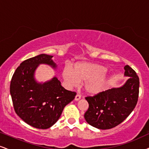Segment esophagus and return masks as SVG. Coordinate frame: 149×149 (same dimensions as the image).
<instances>
[{
    "instance_id": "obj_1",
    "label": "esophagus",
    "mask_w": 149,
    "mask_h": 149,
    "mask_svg": "<svg viewBox=\"0 0 149 149\" xmlns=\"http://www.w3.org/2000/svg\"><path fill=\"white\" fill-rule=\"evenodd\" d=\"M81 99V95H77L76 96H75V98H74V100L75 101H79Z\"/></svg>"
}]
</instances>
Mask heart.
Wrapping results in <instances>:
<instances>
[{
  "label": "heart",
  "mask_w": 149,
  "mask_h": 149,
  "mask_svg": "<svg viewBox=\"0 0 149 149\" xmlns=\"http://www.w3.org/2000/svg\"><path fill=\"white\" fill-rule=\"evenodd\" d=\"M105 66L96 63H77L72 68V70L65 68L63 77L70 86H77L79 82H83L86 93L96 95L105 91L106 85L111 80V76L106 74Z\"/></svg>",
  "instance_id": "b5f03b06"
}]
</instances>
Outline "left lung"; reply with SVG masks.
<instances>
[{"mask_svg":"<svg viewBox=\"0 0 149 149\" xmlns=\"http://www.w3.org/2000/svg\"><path fill=\"white\" fill-rule=\"evenodd\" d=\"M124 70V76L128 79L121 87L86 97L89 108L84 118L90 125L101 130L110 129L121 124L133 111L138 100L139 79L129 65H126Z\"/></svg>","mask_w":149,"mask_h":149,"instance_id":"obj_1","label":"left lung"}]
</instances>
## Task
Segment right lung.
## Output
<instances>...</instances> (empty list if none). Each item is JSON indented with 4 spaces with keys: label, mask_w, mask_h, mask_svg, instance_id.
<instances>
[{
    "label": "right lung",
    "mask_w": 149,
    "mask_h": 149,
    "mask_svg": "<svg viewBox=\"0 0 149 149\" xmlns=\"http://www.w3.org/2000/svg\"><path fill=\"white\" fill-rule=\"evenodd\" d=\"M51 55L41 54L24 61L16 68L10 83L14 111L33 127L47 129L58 121L65 106L74 99L76 93L62 87L56 77L40 83L34 77L40 64L56 69Z\"/></svg>",
    "instance_id": "obj_1"
}]
</instances>
